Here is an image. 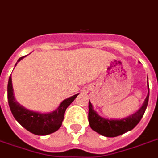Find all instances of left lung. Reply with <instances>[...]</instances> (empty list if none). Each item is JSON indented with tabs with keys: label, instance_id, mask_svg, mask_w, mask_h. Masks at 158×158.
I'll return each instance as SVG.
<instances>
[{
	"label": "left lung",
	"instance_id": "1",
	"mask_svg": "<svg viewBox=\"0 0 158 158\" xmlns=\"http://www.w3.org/2000/svg\"><path fill=\"white\" fill-rule=\"evenodd\" d=\"M147 85H148V95H147L141 107L135 113L129 115L127 118H124L109 119L101 117V115L98 114L97 111H95L92 103L89 101L88 122H89L91 128L98 134L106 137L118 136L120 135H123L129 131L132 130L141 120L142 117L147 108V106H148V97H149L148 80H147Z\"/></svg>",
	"mask_w": 158,
	"mask_h": 158
}]
</instances>
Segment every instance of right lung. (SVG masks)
I'll list each match as a JSON object with an SVG mask.
<instances>
[{
    "label": "right lung",
    "mask_w": 158,
    "mask_h": 158,
    "mask_svg": "<svg viewBox=\"0 0 158 158\" xmlns=\"http://www.w3.org/2000/svg\"><path fill=\"white\" fill-rule=\"evenodd\" d=\"M25 57L26 56L20 57L15 66H16L18 62ZM7 94H8V102L10 110L18 123L23 126L26 130H27L32 134L37 135H47L57 131L61 127L66 108L75 101L79 93H77L61 101L58 108L52 112H36L25 108L16 101L14 94L12 79L10 75L9 78Z\"/></svg>",
    "instance_id": "obj_1"
}]
</instances>
